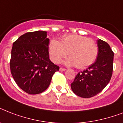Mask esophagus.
<instances>
[{
    "instance_id": "34e87169",
    "label": "esophagus",
    "mask_w": 123,
    "mask_h": 123,
    "mask_svg": "<svg viewBox=\"0 0 123 123\" xmlns=\"http://www.w3.org/2000/svg\"><path fill=\"white\" fill-rule=\"evenodd\" d=\"M59 70L60 71H65L66 69L65 68H60Z\"/></svg>"
}]
</instances>
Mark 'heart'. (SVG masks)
<instances>
[{"instance_id": "1", "label": "heart", "mask_w": 123, "mask_h": 123, "mask_svg": "<svg viewBox=\"0 0 123 123\" xmlns=\"http://www.w3.org/2000/svg\"><path fill=\"white\" fill-rule=\"evenodd\" d=\"M50 59L54 63L69 55L65 61L69 66H76L79 69H84L94 62L98 55L97 43L89 37L80 35L64 36L61 41L54 39L48 45Z\"/></svg>"}]
</instances>
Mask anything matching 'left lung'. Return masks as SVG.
Listing matches in <instances>:
<instances>
[{
    "mask_svg": "<svg viewBox=\"0 0 123 123\" xmlns=\"http://www.w3.org/2000/svg\"><path fill=\"white\" fill-rule=\"evenodd\" d=\"M97 59L87 69L79 72L71 88L80 97L88 98L99 93L109 84L113 71L114 52L107 42L98 39Z\"/></svg>",
    "mask_w": 123,
    "mask_h": 123,
    "instance_id": "obj_1",
    "label": "left lung"
}]
</instances>
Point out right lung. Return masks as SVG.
Instances as JSON below:
<instances>
[{
  "mask_svg": "<svg viewBox=\"0 0 123 123\" xmlns=\"http://www.w3.org/2000/svg\"><path fill=\"white\" fill-rule=\"evenodd\" d=\"M46 31L27 32L12 44L11 73L24 91L37 94L44 91L59 67L49 59V39Z\"/></svg>",
  "mask_w": 123,
  "mask_h": 123,
  "instance_id": "1",
  "label": "right lung"
}]
</instances>
